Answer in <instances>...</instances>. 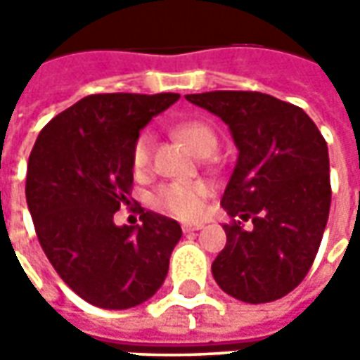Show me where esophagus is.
I'll list each match as a JSON object with an SVG mask.
<instances>
[{"label":"esophagus","instance_id":"esophagus-1","mask_svg":"<svg viewBox=\"0 0 360 360\" xmlns=\"http://www.w3.org/2000/svg\"><path fill=\"white\" fill-rule=\"evenodd\" d=\"M202 224H182L184 232H194V230H200Z\"/></svg>","mask_w":360,"mask_h":360}]
</instances>
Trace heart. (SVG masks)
<instances>
[{
    "label": "heart",
    "mask_w": 360,
    "mask_h": 360,
    "mask_svg": "<svg viewBox=\"0 0 360 360\" xmlns=\"http://www.w3.org/2000/svg\"><path fill=\"white\" fill-rule=\"evenodd\" d=\"M174 136L180 138L196 156H210L216 152L218 138L214 130L204 122H182L174 126ZM152 162V134L142 131L131 148V170L144 174ZM210 196V186L204 182H188V180H174L162 186L152 194V204L178 218H196L204 208V202Z\"/></svg>",
    "instance_id": "1"
}]
</instances>
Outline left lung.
<instances>
[{
	"label": "left lung",
	"instance_id": "obj_1",
	"mask_svg": "<svg viewBox=\"0 0 360 360\" xmlns=\"http://www.w3.org/2000/svg\"><path fill=\"white\" fill-rule=\"evenodd\" d=\"M186 100L222 120L238 148L220 200L232 222L212 262L214 281L242 302L283 298L311 270L328 220L325 138L302 108L269 94L206 91Z\"/></svg>",
	"mask_w": 360,
	"mask_h": 360
}]
</instances>
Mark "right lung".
Wrapping results in <instances>:
<instances>
[{
    "label": "right lung",
    "mask_w": 360,
    "mask_h": 360,
    "mask_svg": "<svg viewBox=\"0 0 360 360\" xmlns=\"http://www.w3.org/2000/svg\"><path fill=\"white\" fill-rule=\"evenodd\" d=\"M178 94H94L46 124L27 162L25 198L35 234L62 281L94 307L124 311L154 297L180 224L146 210L116 226L134 182L131 148Z\"/></svg>",
    "instance_id": "add662e5"
}]
</instances>
